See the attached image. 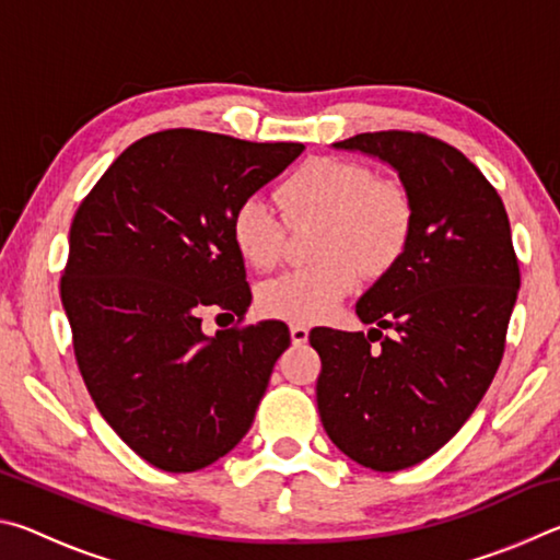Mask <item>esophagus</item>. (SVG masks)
Instances as JSON below:
<instances>
[{
	"instance_id": "esophagus-1",
	"label": "esophagus",
	"mask_w": 560,
	"mask_h": 560,
	"mask_svg": "<svg viewBox=\"0 0 560 560\" xmlns=\"http://www.w3.org/2000/svg\"><path fill=\"white\" fill-rule=\"evenodd\" d=\"M289 334H291V343L293 346H303L308 340V328L301 326V324H291L289 326Z\"/></svg>"
}]
</instances>
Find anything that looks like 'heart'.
Here are the masks:
<instances>
[{
  "label": "heart",
  "mask_w": 560,
  "mask_h": 560,
  "mask_svg": "<svg viewBox=\"0 0 560 560\" xmlns=\"http://www.w3.org/2000/svg\"><path fill=\"white\" fill-rule=\"evenodd\" d=\"M289 224L320 222L314 267L293 269L259 289L261 314L314 324L358 287V273L381 277L402 257L415 230L407 189L377 179L355 160L314 158L293 170L277 189ZM259 197H246L230 220L236 254L252 269H273L287 249V224Z\"/></svg>",
  "instance_id": "1"
}]
</instances>
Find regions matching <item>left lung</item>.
<instances>
[{
  "mask_svg": "<svg viewBox=\"0 0 560 560\" xmlns=\"http://www.w3.org/2000/svg\"><path fill=\"white\" fill-rule=\"evenodd\" d=\"M334 145L395 167L415 207L405 254L355 306L375 328L308 334L320 355L316 400L328 438L368 469L397 471L447 444L494 381L518 259L504 202L457 148L410 130L360 132Z\"/></svg>",
  "mask_w": 560,
  "mask_h": 560,
  "instance_id": "1",
  "label": "left lung"
}]
</instances>
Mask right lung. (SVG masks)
<instances>
[{"label":"right lung","mask_w":560,"mask_h":560,"mask_svg":"<svg viewBox=\"0 0 560 560\" xmlns=\"http://www.w3.org/2000/svg\"><path fill=\"white\" fill-rule=\"evenodd\" d=\"M173 128L122 150L79 205L61 303L83 383L118 438L163 471H197L249 432L279 355L281 320L205 336L207 308L252 303L230 220L301 155Z\"/></svg>","instance_id":"add662e5"}]
</instances>
